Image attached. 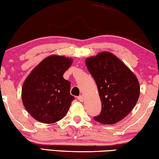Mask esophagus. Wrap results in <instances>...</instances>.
I'll return each instance as SVG.
<instances>
[{
	"label": "esophagus",
	"mask_w": 159,
	"mask_h": 159,
	"mask_svg": "<svg viewBox=\"0 0 159 159\" xmlns=\"http://www.w3.org/2000/svg\"><path fill=\"white\" fill-rule=\"evenodd\" d=\"M77 99H78V100H79V101H80V102H83L84 101V98H83V95H80V96L78 97Z\"/></svg>",
	"instance_id": "obj_1"
}]
</instances>
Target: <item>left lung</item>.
Wrapping results in <instances>:
<instances>
[{
  "instance_id": "left-lung-1",
  "label": "left lung",
  "mask_w": 159,
  "mask_h": 159,
  "mask_svg": "<svg viewBox=\"0 0 159 159\" xmlns=\"http://www.w3.org/2000/svg\"><path fill=\"white\" fill-rule=\"evenodd\" d=\"M85 65L96 82L102 102L101 112L94 119L102 124H116L137 103L139 80L122 61L109 52L87 58Z\"/></svg>"
}]
</instances>
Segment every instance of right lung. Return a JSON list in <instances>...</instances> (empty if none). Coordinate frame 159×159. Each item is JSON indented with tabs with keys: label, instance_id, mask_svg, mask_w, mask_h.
Returning <instances> with one entry per match:
<instances>
[{
	"label": "right lung",
	"instance_id": "obj_1",
	"mask_svg": "<svg viewBox=\"0 0 159 159\" xmlns=\"http://www.w3.org/2000/svg\"><path fill=\"white\" fill-rule=\"evenodd\" d=\"M73 62L70 58L52 55L45 58L24 82L22 102L33 118L44 124H53L65 116L74 100L70 83L63 74Z\"/></svg>",
	"mask_w": 159,
	"mask_h": 159
}]
</instances>
